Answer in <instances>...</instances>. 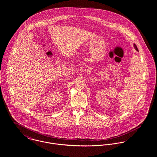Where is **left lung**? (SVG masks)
I'll list each match as a JSON object with an SVG mask.
<instances>
[{"instance_id": "8db88e82", "label": "left lung", "mask_w": 157, "mask_h": 157, "mask_svg": "<svg viewBox=\"0 0 157 157\" xmlns=\"http://www.w3.org/2000/svg\"><path fill=\"white\" fill-rule=\"evenodd\" d=\"M134 48H135V49H136V50H137V51H139V50H138V48H137V46H136V44H134Z\"/></svg>"}]
</instances>
